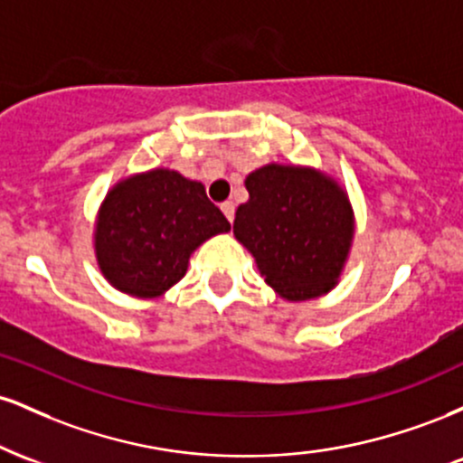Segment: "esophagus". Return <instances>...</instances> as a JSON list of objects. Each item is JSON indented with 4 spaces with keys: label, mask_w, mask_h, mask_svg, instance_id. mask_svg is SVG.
Here are the masks:
<instances>
[{
    "label": "esophagus",
    "mask_w": 463,
    "mask_h": 463,
    "mask_svg": "<svg viewBox=\"0 0 463 463\" xmlns=\"http://www.w3.org/2000/svg\"><path fill=\"white\" fill-rule=\"evenodd\" d=\"M222 213L226 215L228 222H232V217H235V204H232V202H224V204H222Z\"/></svg>",
    "instance_id": "esophagus-1"
}]
</instances>
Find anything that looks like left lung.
I'll return each mask as SVG.
<instances>
[{
	"label": "left lung",
	"mask_w": 463,
	"mask_h": 463,
	"mask_svg": "<svg viewBox=\"0 0 463 463\" xmlns=\"http://www.w3.org/2000/svg\"><path fill=\"white\" fill-rule=\"evenodd\" d=\"M232 235L280 298H320L339 283L354 239L348 191L324 169L268 163L250 172Z\"/></svg>",
	"instance_id": "left-lung-1"
}]
</instances>
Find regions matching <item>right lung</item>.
I'll return each instance as SVG.
<instances>
[{
	"label": "right lung",
	"instance_id": "add662e5",
	"mask_svg": "<svg viewBox=\"0 0 463 463\" xmlns=\"http://www.w3.org/2000/svg\"><path fill=\"white\" fill-rule=\"evenodd\" d=\"M231 231L204 184L154 167L117 180L93 224V252L110 287L135 298H161L187 274L206 239Z\"/></svg>",
	"mask_w": 463,
	"mask_h": 463
}]
</instances>
